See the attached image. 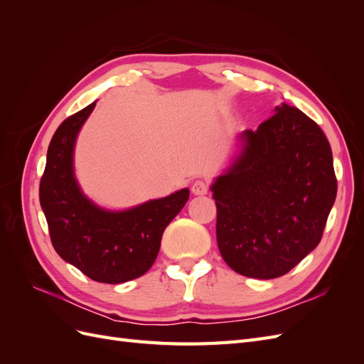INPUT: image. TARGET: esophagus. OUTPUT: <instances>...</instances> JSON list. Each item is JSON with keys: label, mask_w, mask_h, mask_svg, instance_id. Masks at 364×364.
<instances>
[{"label": "esophagus", "mask_w": 364, "mask_h": 364, "mask_svg": "<svg viewBox=\"0 0 364 364\" xmlns=\"http://www.w3.org/2000/svg\"><path fill=\"white\" fill-rule=\"evenodd\" d=\"M191 191L196 196H205L209 191V185H208V182L205 179H197L191 185Z\"/></svg>", "instance_id": "obj_1"}]
</instances>
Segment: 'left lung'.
I'll list each match as a JSON object with an SVG mask.
<instances>
[{"label":"left lung","instance_id":"obj_1","mask_svg":"<svg viewBox=\"0 0 364 364\" xmlns=\"http://www.w3.org/2000/svg\"><path fill=\"white\" fill-rule=\"evenodd\" d=\"M240 139L211 186L218 250L243 277L279 278L321 243L337 194L333 151L322 129L285 103Z\"/></svg>","mask_w":364,"mask_h":364}]
</instances>
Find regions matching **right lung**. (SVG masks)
Returning a JSON list of instances; mask_svg holds the SVG:
<instances>
[{
  "instance_id": "1",
  "label": "right lung",
  "mask_w": 364,
  "mask_h": 364,
  "mask_svg": "<svg viewBox=\"0 0 364 364\" xmlns=\"http://www.w3.org/2000/svg\"><path fill=\"white\" fill-rule=\"evenodd\" d=\"M94 107L95 102L54 132L39 200L59 257L97 282L119 284L142 277L153 266L164 230L185 206L190 190L126 211H107L87 199L74 176V146Z\"/></svg>"
}]
</instances>
